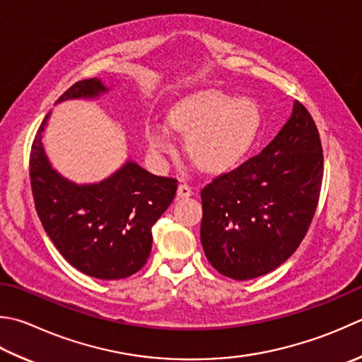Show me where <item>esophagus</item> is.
Here are the masks:
<instances>
[{
	"instance_id": "obj_1",
	"label": "esophagus",
	"mask_w": 362,
	"mask_h": 362,
	"mask_svg": "<svg viewBox=\"0 0 362 362\" xmlns=\"http://www.w3.org/2000/svg\"><path fill=\"white\" fill-rule=\"evenodd\" d=\"M193 194V188H191L188 183H180L179 188H177V196L179 197H188Z\"/></svg>"
}]
</instances>
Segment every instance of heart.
I'll return each mask as SVG.
<instances>
[{
	"instance_id": "b5f03b06",
	"label": "heart",
	"mask_w": 362,
	"mask_h": 362,
	"mask_svg": "<svg viewBox=\"0 0 362 362\" xmlns=\"http://www.w3.org/2000/svg\"><path fill=\"white\" fill-rule=\"evenodd\" d=\"M169 125L188 134V153L197 165L218 173L235 166L250 151L259 132L260 111L251 98L209 89L177 103L169 115ZM147 138L151 151L157 155L173 146L166 127H152Z\"/></svg>"
}]
</instances>
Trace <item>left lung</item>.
Returning <instances> with one entry per match:
<instances>
[{
    "label": "left lung",
    "instance_id": "obj_1",
    "mask_svg": "<svg viewBox=\"0 0 362 362\" xmlns=\"http://www.w3.org/2000/svg\"><path fill=\"white\" fill-rule=\"evenodd\" d=\"M323 180L320 134L295 102L282 130L259 155L201 191V242L218 273L237 281L278 268L303 242Z\"/></svg>",
    "mask_w": 362,
    "mask_h": 362
}]
</instances>
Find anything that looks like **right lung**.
I'll use <instances>...</instances> for the list:
<instances>
[{"label":"right lung","instance_id":"1","mask_svg":"<svg viewBox=\"0 0 362 362\" xmlns=\"http://www.w3.org/2000/svg\"><path fill=\"white\" fill-rule=\"evenodd\" d=\"M100 80L75 83L58 98L97 97ZM49 112L35 133L30 179L35 211L47 235L70 265L97 279H122L139 272L152 250V226L173 202L177 179L158 177L136 163L94 185H75L54 171L42 146Z\"/></svg>","mask_w":362,"mask_h":362}]
</instances>
